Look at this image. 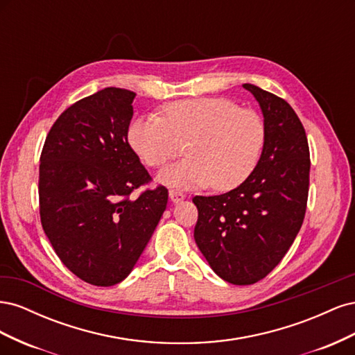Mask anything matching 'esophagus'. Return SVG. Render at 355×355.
Here are the masks:
<instances>
[{
	"mask_svg": "<svg viewBox=\"0 0 355 355\" xmlns=\"http://www.w3.org/2000/svg\"><path fill=\"white\" fill-rule=\"evenodd\" d=\"M168 197H170V200L173 201V202H179V201L184 200L187 196H185L184 192H182V191H178V189H170V192H168Z\"/></svg>",
	"mask_w": 355,
	"mask_h": 355,
	"instance_id": "obj_1",
	"label": "esophagus"
}]
</instances>
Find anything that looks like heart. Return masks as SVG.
Here are the masks:
<instances>
[{"mask_svg": "<svg viewBox=\"0 0 355 355\" xmlns=\"http://www.w3.org/2000/svg\"><path fill=\"white\" fill-rule=\"evenodd\" d=\"M128 142L148 166L163 167L187 144V159L158 176L166 185L231 189L250 176L265 145V125L254 111L225 98L171 102L163 116L148 115L128 128Z\"/></svg>", "mask_w": 355, "mask_h": 355, "instance_id": "b5f03b06", "label": "heart"}]
</instances>
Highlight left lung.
<instances>
[{"label": "left lung", "mask_w": 355, "mask_h": 355, "mask_svg": "<svg viewBox=\"0 0 355 355\" xmlns=\"http://www.w3.org/2000/svg\"><path fill=\"white\" fill-rule=\"evenodd\" d=\"M243 87L263 114L259 163L235 189L192 198L200 252L214 272L237 286L262 280L293 244L305 218L311 167L305 128L292 106L257 85Z\"/></svg>", "instance_id": "obj_1"}]
</instances>
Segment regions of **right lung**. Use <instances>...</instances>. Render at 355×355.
Segmentation results:
<instances>
[{
  "label": "right lung",
  "instance_id": "obj_1",
  "mask_svg": "<svg viewBox=\"0 0 355 355\" xmlns=\"http://www.w3.org/2000/svg\"><path fill=\"white\" fill-rule=\"evenodd\" d=\"M136 93L106 87L71 105L50 128L40 158L41 225L59 259L93 286L132 272L167 206L128 145Z\"/></svg>",
  "mask_w": 355,
  "mask_h": 355
}]
</instances>
